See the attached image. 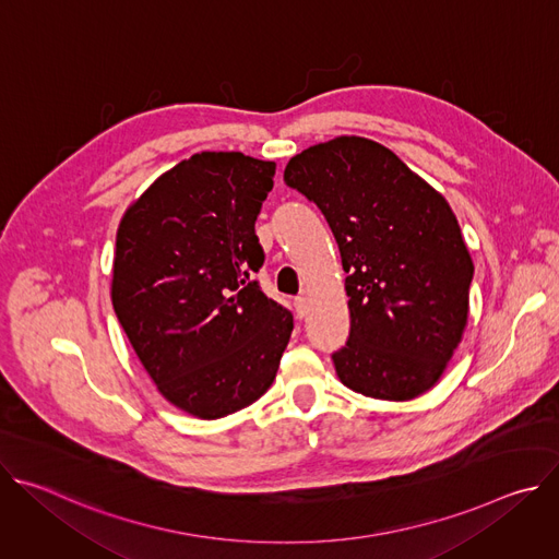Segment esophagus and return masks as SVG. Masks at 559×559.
Masks as SVG:
<instances>
[{
    "instance_id": "obj_1",
    "label": "esophagus",
    "mask_w": 559,
    "mask_h": 559,
    "mask_svg": "<svg viewBox=\"0 0 559 559\" xmlns=\"http://www.w3.org/2000/svg\"><path fill=\"white\" fill-rule=\"evenodd\" d=\"M294 309H296V316H298V318H305L307 311H309V300H307L305 296H298V298L294 300Z\"/></svg>"
}]
</instances>
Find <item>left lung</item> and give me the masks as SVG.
<instances>
[{"label": "left lung", "instance_id": "8db88e82", "mask_svg": "<svg viewBox=\"0 0 559 559\" xmlns=\"http://www.w3.org/2000/svg\"><path fill=\"white\" fill-rule=\"evenodd\" d=\"M285 183L321 210L347 272L345 386L380 401L429 391L462 341L473 261L447 199L389 147L336 136L292 156Z\"/></svg>", "mask_w": 559, "mask_h": 559}]
</instances>
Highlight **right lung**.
<instances>
[{
  "label": "right lung",
  "mask_w": 559,
  "mask_h": 559,
  "mask_svg": "<svg viewBox=\"0 0 559 559\" xmlns=\"http://www.w3.org/2000/svg\"><path fill=\"white\" fill-rule=\"evenodd\" d=\"M274 162L199 152L158 177L123 214L112 265L119 323L168 403L203 420L272 386L294 318L252 272L254 231Z\"/></svg>",
  "instance_id": "right-lung-1"
}]
</instances>
